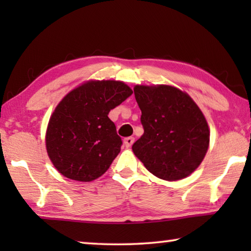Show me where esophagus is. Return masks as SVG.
<instances>
[{"label": "esophagus", "mask_w": 251, "mask_h": 251, "mask_svg": "<svg viewBox=\"0 0 251 251\" xmlns=\"http://www.w3.org/2000/svg\"><path fill=\"white\" fill-rule=\"evenodd\" d=\"M134 142H135V138L134 137H126L124 139V144H125V146L127 148H129L131 145H133Z\"/></svg>", "instance_id": "obj_1"}]
</instances>
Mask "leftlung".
Returning a JSON list of instances; mask_svg holds the SVG:
<instances>
[{
    "instance_id": "left-lung-1",
    "label": "left lung",
    "mask_w": 251,
    "mask_h": 251,
    "mask_svg": "<svg viewBox=\"0 0 251 251\" xmlns=\"http://www.w3.org/2000/svg\"><path fill=\"white\" fill-rule=\"evenodd\" d=\"M144 134L133 145L136 157L152 175L178 180L190 175L205 157L209 128L195 101L167 85L134 88Z\"/></svg>"
}]
</instances>
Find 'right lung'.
I'll return each mask as SVG.
<instances>
[{"mask_svg":"<svg viewBox=\"0 0 251 251\" xmlns=\"http://www.w3.org/2000/svg\"><path fill=\"white\" fill-rule=\"evenodd\" d=\"M131 94L123 82L92 80L62 100L49 122L46 150L63 176L92 181L107 171L123 145L108 113Z\"/></svg>","mask_w":251,"mask_h":251,"instance_id":"right-lung-1","label":"right lung"}]
</instances>
